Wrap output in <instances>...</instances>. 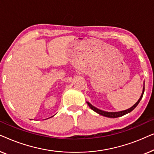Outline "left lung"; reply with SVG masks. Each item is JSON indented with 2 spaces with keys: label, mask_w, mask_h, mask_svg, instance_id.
Returning a JSON list of instances; mask_svg holds the SVG:
<instances>
[{
  "label": "left lung",
  "mask_w": 154,
  "mask_h": 154,
  "mask_svg": "<svg viewBox=\"0 0 154 154\" xmlns=\"http://www.w3.org/2000/svg\"><path fill=\"white\" fill-rule=\"evenodd\" d=\"M144 88H143V91H142V94L141 95V96H140V99L138 100V101L136 103L135 105L133 106H132L131 108H129V109H128L126 110H123V111H121V112H105V111H103V110H100L98 109V108L95 107L94 106H93L91 104H90L88 102H86L88 104V105L89 106V107L92 110H94V112H96V113H98L99 114H100L102 116H106V117H109V118H117V117H119V116H122L123 115H125V114H126L128 113H130V112L133 111V110L135 109V108L137 107L138 104L141 100L142 98V96H143V94H144Z\"/></svg>",
  "instance_id": "left-lung-1"
}]
</instances>
